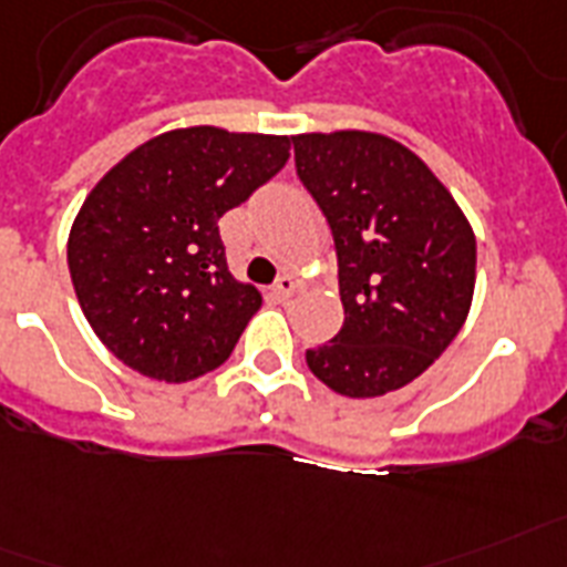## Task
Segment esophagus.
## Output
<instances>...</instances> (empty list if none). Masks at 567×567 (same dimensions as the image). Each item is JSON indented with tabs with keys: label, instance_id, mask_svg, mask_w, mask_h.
I'll use <instances>...</instances> for the list:
<instances>
[{
	"label": "esophagus",
	"instance_id": "34e87169",
	"mask_svg": "<svg viewBox=\"0 0 567 567\" xmlns=\"http://www.w3.org/2000/svg\"><path fill=\"white\" fill-rule=\"evenodd\" d=\"M295 292H298V280H295L292 275H284V278H278V284H275V295H278L280 301H289Z\"/></svg>",
	"mask_w": 567,
	"mask_h": 567
}]
</instances>
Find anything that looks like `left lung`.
I'll list each match as a JSON object with an SVG mask.
<instances>
[{
	"label": "left lung",
	"mask_w": 567,
	"mask_h": 567,
	"mask_svg": "<svg viewBox=\"0 0 567 567\" xmlns=\"http://www.w3.org/2000/svg\"><path fill=\"white\" fill-rule=\"evenodd\" d=\"M298 176L333 228L344 324L307 350L330 391L353 400L409 385L463 327L475 231L429 165L368 130L292 135Z\"/></svg>",
	"instance_id": "left-lung-1"
}]
</instances>
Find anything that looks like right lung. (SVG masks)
Here are the masks:
<instances>
[{
	"mask_svg": "<svg viewBox=\"0 0 567 567\" xmlns=\"http://www.w3.org/2000/svg\"><path fill=\"white\" fill-rule=\"evenodd\" d=\"M289 135L179 126L130 150L86 194L69 275L112 357L190 382L231 357L260 292L228 272L219 217L287 165Z\"/></svg>",
	"mask_w": 567,
	"mask_h": 567,
	"instance_id": "right-lung-1",
	"label": "right lung"
}]
</instances>
